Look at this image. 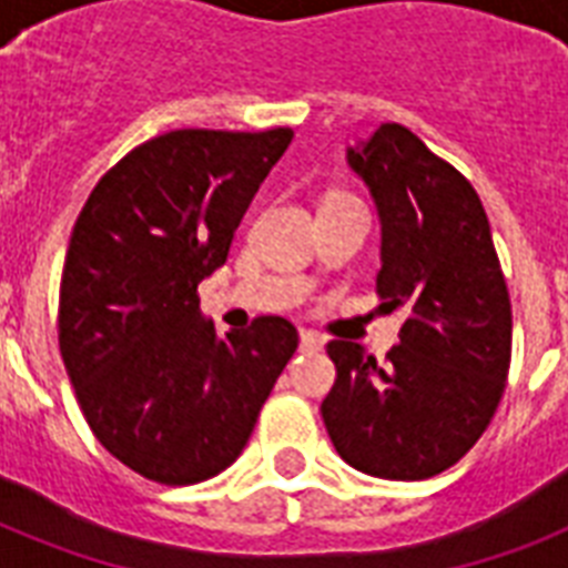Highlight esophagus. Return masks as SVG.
Segmentation results:
<instances>
[{"instance_id": "obj_1", "label": "esophagus", "mask_w": 568, "mask_h": 568, "mask_svg": "<svg viewBox=\"0 0 568 568\" xmlns=\"http://www.w3.org/2000/svg\"><path fill=\"white\" fill-rule=\"evenodd\" d=\"M321 347H324V342H321L312 329H303L301 333V351L303 354H318Z\"/></svg>"}]
</instances>
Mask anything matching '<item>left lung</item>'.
Instances as JSON below:
<instances>
[{
    "instance_id": "left-lung-1",
    "label": "left lung",
    "mask_w": 568,
    "mask_h": 568,
    "mask_svg": "<svg viewBox=\"0 0 568 568\" xmlns=\"http://www.w3.org/2000/svg\"><path fill=\"white\" fill-rule=\"evenodd\" d=\"M347 162L383 223L379 310L404 312V324L383 365L354 342H329L336 383L321 415L347 466L424 480L493 422L510 372V292L480 196L422 138L379 123Z\"/></svg>"
}]
</instances>
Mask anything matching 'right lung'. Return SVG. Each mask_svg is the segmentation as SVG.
Returning <instances> with one entry per match:
<instances>
[{"label": "right lung", "instance_id": "1", "mask_svg": "<svg viewBox=\"0 0 568 568\" xmlns=\"http://www.w3.org/2000/svg\"><path fill=\"white\" fill-rule=\"evenodd\" d=\"M292 135L164 132L105 171L75 217L58 347L93 436L146 480L189 486L232 466L297 351L280 315L217 338L196 294Z\"/></svg>", "mask_w": 568, "mask_h": 568}]
</instances>
